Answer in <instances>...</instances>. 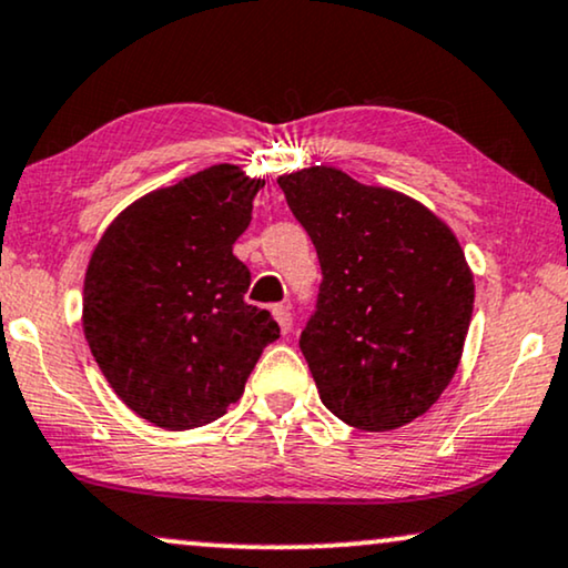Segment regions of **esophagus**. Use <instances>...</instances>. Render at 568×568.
Wrapping results in <instances>:
<instances>
[{
  "label": "esophagus",
  "mask_w": 568,
  "mask_h": 568,
  "mask_svg": "<svg viewBox=\"0 0 568 568\" xmlns=\"http://www.w3.org/2000/svg\"><path fill=\"white\" fill-rule=\"evenodd\" d=\"M272 316H275V322L280 324V332H283V335H288L291 327H293V314H291V306H285V304L272 306Z\"/></svg>",
  "instance_id": "esophagus-1"
}]
</instances>
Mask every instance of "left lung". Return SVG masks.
<instances>
[{
    "label": "left lung",
    "instance_id": "1",
    "mask_svg": "<svg viewBox=\"0 0 568 568\" xmlns=\"http://www.w3.org/2000/svg\"><path fill=\"white\" fill-rule=\"evenodd\" d=\"M322 264L301 353L322 403L347 426L395 430L455 376L475 283L463 246L426 205L332 165L277 179Z\"/></svg>",
    "mask_w": 568,
    "mask_h": 568
}]
</instances>
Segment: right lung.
Here are the masks:
<instances>
[{
	"label": "right lung",
	"instance_id": "add662e5",
	"mask_svg": "<svg viewBox=\"0 0 568 568\" xmlns=\"http://www.w3.org/2000/svg\"><path fill=\"white\" fill-rule=\"evenodd\" d=\"M262 179L221 163L121 210L90 254L82 332L105 382L165 430L213 423L280 337L233 256Z\"/></svg>",
	"mask_w": 568,
	"mask_h": 568
}]
</instances>
